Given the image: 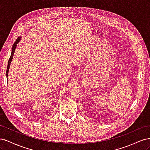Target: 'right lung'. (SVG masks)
<instances>
[{
    "label": "right lung",
    "mask_w": 150,
    "mask_h": 150,
    "mask_svg": "<svg viewBox=\"0 0 150 150\" xmlns=\"http://www.w3.org/2000/svg\"><path fill=\"white\" fill-rule=\"evenodd\" d=\"M21 40V38H18L15 41V42L13 43V46H12V52H11V57L9 58V59H8V65H7V71H6V76H7V78H8V69H9V67H10V65H11V62L12 61V59L13 58V54H14V51H15V49L16 47L17 44H18V42H19V40Z\"/></svg>",
    "instance_id": "obj_1"
}]
</instances>
